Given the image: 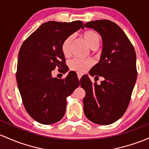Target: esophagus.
<instances>
[{
	"instance_id": "obj_1",
	"label": "esophagus",
	"mask_w": 149,
	"mask_h": 149,
	"mask_svg": "<svg viewBox=\"0 0 149 149\" xmlns=\"http://www.w3.org/2000/svg\"><path fill=\"white\" fill-rule=\"evenodd\" d=\"M77 75H78V79H81V78L82 77V76H83V73H80V72H78L77 73Z\"/></svg>"
}]
</instances>
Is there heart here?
Returning <instances> with one entry per match:
<instances>
[{"mask_svg": "<svg viewBox=\"0 0 149 149\" xmlns=\"http://www.w3.org/2000/svg\"><path fill=\"white\" fill-rule=\"evenodd\" d=\"M82 36L86 42L88 47L92 49H95L98 47L100 42V37L98 33L94 30H86L82 34ZM72 42V37L68 36L62 42L61 50L62 54L65 57L69 56L70 46ZM93 62L90 58H74L71 59L68 63L69 68L74 71L83 72L90 68Z\"/></svg>", "mask_w": 149, "mask_h": 149, "instance_id": "heart-1", "label": "heart"}]
</instances>
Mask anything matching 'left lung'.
Returning <instances> with one entry per match:
<instances>
[{"label":"left lung","mask_w":149,"mask_h":149,"mask_svg":"<svg viewBox=\"0 0 149 149\" xmlns=\"http://www.w3.org/2000/svg\"><path fill=\"white\" fill-rule=\"evenodd\" d=\"M84 27L95 29L102 37L100 59L89 73L104 78L100 85L91 82L88 75L81 78L86 91L84 113L93 123L110 125L125 114L130 103L137 77L135 50L124 31L112 21H91Z\"/></svg>","instance_id":"8db88e82"}]
</instances>
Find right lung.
I'll return each instance as SVG.
<instances>
[{"instance_id": "add662e5", "label": "right lung", "mask_w": 149, "mask_h": 149, "mask_svg": "<svg viewBox=\"0 0 149 149\" xmlns=\"http://www.w3.org/2000/svg\"><path fill=\"white\" fill-rule=\"evenodd\" d=\"M83 24L81 21L45 22L21 46L16 73L17 86L26 111L41 124L61 120L66 112V97L79 86L78 77L71 72L64 79H58L52 77V71L56 67L66 70L61 44L67 37L83 29Z\"/></svg>"}]
</instances>
